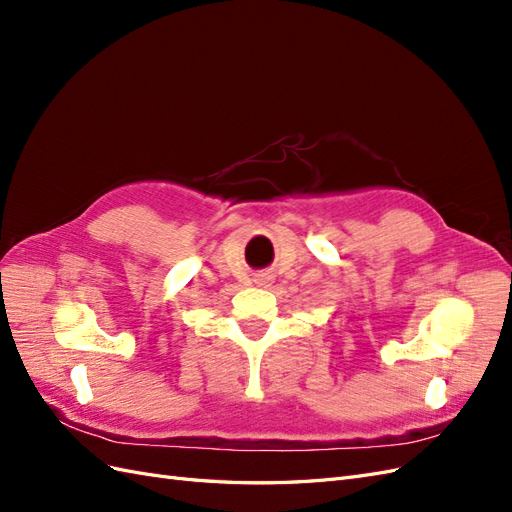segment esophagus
I'll return each mask as SVG.
<instances>
[{"mask_svg":"<svg viewBox=\"0 0 512 512\" xmlns=\"http://www.w3.org/2000/svg\"><path fill=\"white\" fill-rule=\"evenodd\" d=\"M258 284H260V282H258Z\"/></svg>","mask_w":512,"mask_h":512,"instance_id":"obj_1","label":"esophagus"}]
</instances>
